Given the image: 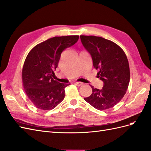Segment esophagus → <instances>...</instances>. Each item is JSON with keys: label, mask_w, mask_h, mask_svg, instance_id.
I'll use <instances>...</instances> for the list:
<instances>
[{"label": "esophagus", "mask_w": 151, "mask_h": 151, "mask_svg": "<svg viewBox=\"0 0 151 151\" xmlns=\"http://www.w3.org/2000/svg\"><path fill=\"white\" fill-rule=\"evenodd\" d=\"M76 84L77 86H82L83 84V83H82V82H76Z\"/></svg>", "instance_id": "obj_1"}]
</instances>
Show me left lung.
Masks as SVG:
<instances>
[{
	"mask_svg": "<svg viewBox=\"0 0 151 151\" xmlns=\"http://www.w3.org/2000/svg\"><path fill=\"white\" fill-rule=\"evenodd\" d=\"M82 44L91 55L97 78L104 83L101 90L92 88L90 96L84 99L95 109L105 110L115 106L126 94L130 70L126 54L110 40L95 36H80Z\"/></svg>",
	"mask_w": 151,
	"mask_h": 151,
	"instance_id": "8db88e82",
	"label": "left lung"
}]
</instances>
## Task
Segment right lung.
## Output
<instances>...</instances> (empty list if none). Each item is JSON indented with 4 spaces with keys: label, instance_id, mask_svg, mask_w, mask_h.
Instances as JSON below:
<instances>
[{
    "label": "right lung",
    "instance_id": "right-lung-1",
    "mask_svg": "<svg viewBox=\"0 0 151 151\" xmlns=\"http://www.w3.org/2000/svg\"><path fill=\"white\" fill-rule=\"evenodd\" d=\"M79 36H55L33 47L22 68L23 86L27 97L36 108L52 109L65 98V88L70 84L53 79L61 54L78 42Z\"/></svg>",
    "mask_w": 151,
    "mask_h": 151
}]
</instances>
